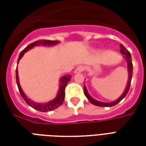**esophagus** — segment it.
<instances>
[{
	"instance_id": "1",
	"label": "esophagus",
	"mask_w": 146,
	"mask_h": 146,
	"mask_svg": "<svg viewBox=\"0 0 146 146\" xmlns=\"http://www.w3.org/2000/svg\"><path fill=\"white\" fill-rule=\"evenodd\" d=\"M85 70V68L83 66H80L76 68V70H74V73H82Z\"/></svg>"
}]
</instances>
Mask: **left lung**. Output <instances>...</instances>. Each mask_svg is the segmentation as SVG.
<instances>
[{"label":"left lung","mask_w":146,"mask_h":146,"mask_svg":"<svg viewBox=\"0 0 146 146\" xmlns=\"http://www.w3.org/2000/svg\"><path fill=\"white\" fill-rule=\"evenodd\" d=\"M120 53L123 55V58L127 62V72H128V80H127V85H126L125 90L124 92H123V94L119 98H117L116 100L113 102H100L96 100L95 98H93L89 95L88 92L87 90V88H86L85 85H84V95L88 98V101L92 103V104L95 105V106H100V107H111V106H116L117 103H119V102L122 100L123 98L125 97L127 94L128 93L129 88H130V85H131V82L132 79V73H133V65H132V61H131V53L129 52L127 49L125 48V47L123 44H120Z\"/></svg>","instance_id":"left-lung-1"}]
</instances>
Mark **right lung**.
I'll list each match as a JSON object with an SVG mask.
<instances>
[{
    "label": "right lung",
    "mask_w": 146,
    "mask_h": 146,
    "mask_svg": "<svg viewBox=\"0 0 146 146\" xmlns=\"http://www.w3.org/2000/svg\"><path fill=\"white\" fill-rule=\"evenodd\" d=\"M58 43H59L58 40H39L33 42L32 44L28 45L24 50L21 51L20 54L19 56L17 64H19V62L23 58L24 54L27 51H29V50L34 48V47H36V46H54V45L58 44ZM71 77H72L71 75H66V76H63L62 77H61L60 80H59V89H58V92L56 97L54 99L48 102L39 103V102H36L31 100L24 93V92L23 91V89H22L20 86V83H19V80L18 68H16V83H17L18 88H19V92H20L21 96L23 97L24 101L26 102L30 106H31L33 109H35V110H38L40 112H44V113L48 112V111H52V110L57 109L58 107H59L62 104L64 98H65V88L66 87L67 84L69 83V81L71 79Z\"/></svg>",
    "instance_id": "obj_1"
}]
</instances>
